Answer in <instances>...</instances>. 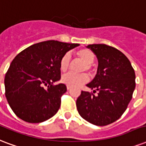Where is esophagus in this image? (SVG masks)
Segmentation results:
<instances>
[{
  "label": "esophagus",
  "instance_id": "1",
  "mask_svg": "<svg viewBox=\"0 0 146 146\" xmlns=\"http://www.w3.org/2000/svg\"><path fill=\"white\" fill-rule=\"evenodd\" d=\"M67 89L70 90L71 89V87H70V86H67Z\"/></svg>",
  "mask_w": 146,
  "mask_h": 146
}]
</instances>
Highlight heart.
<instances>
[{
	"label": "heart",
	"mask_w": 146,
	"mask_h": 146,
	"mask_svg": "<svg viewBox=\"0 0 146 146\" xmlns=\"http://www.w3.org/2000/svg\"><path fill=\"white\" fill-rule=\"evenodd\" d=\"M78 58L85 63V65L83 67V71L88 70L89 71L91 68V65L95 61V54L92 51L85 48L82 49L77 52ZM72 61V57L69 53H66L64 54L60 61V70L61 72H66L69 68L70 64ZM88 81V76L85 73L82 74H74V73H68L64 74L61 78V82L64 83V85L70 87H79L81 85H84Z\"/></svg>",
	"instance_id": "b5f03b06"
}]
</instances>
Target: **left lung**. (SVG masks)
<instances>
[{"label":"left lung","instance_id":"obj_1","mask_svg":"<svg viewBox=\"0 0 146 146\" xmlns=\"http://www.w3.org/2000/svg\"><path fill=\"white\" fill-rule=\"evenodd\" d=\"M98 58L95 78L87 87L98 95L83 92L76 101L78 113L90 123L104 126L120 118L135 88V74L127 57L118 49L98 44L87 46Z\"/></svg>","mask_w":146,"mask_h":146}]
</instances>
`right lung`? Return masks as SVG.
Here are the masks:
<instances>
[{"label":"right lung","instance_id":"add662e5","mask_svg":"<svg viewBox=\"0 0 146 146\" xmlns=\"http://www.w3.org/2000/svg\"><path fill=\"white\" fill-rule=\"evenodd\" d=\"M78 44L58 40L37 43L20 52L5 75V96L16 115L29 123L51 119L58 111L61 97L66 92L61 79L60 61Z\"/></svg>","mask_w":146,"mask_h":146}]
</instances>
